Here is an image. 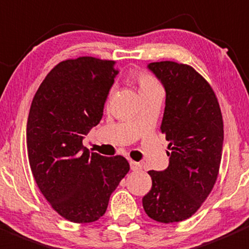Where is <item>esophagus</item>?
Segmentation results:
<instances>
[{
    "label": "esophagus",
    "instance_id": "1",
    "mask_svg": "<svg viewBox=\"0 0 249 249\" xmlns=\"http://www.w3.org/2000/svg\"><path fill=\"white\" fill-rule=\"evenodd\" d=\"M130 169H131L132 171H140V170L142 169V166H141L140 162L134 161V160H130Z\"/></svg>",
    "mask_w": 249,
    "mask_h": 249
}]
</instances>
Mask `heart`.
Returning <instances> with one entry per match:
<instances>
[{"label":"heart","instance_id":"heart-1","mask_svg":"<svg viewBox=\"0 0 249 249\" xmlns=\"http://www.w3.org/2000/svg\"><path fill=\"white\" fill-rule=\"evenodd\" d=\"M134 78H135V80H136L137 84H139L141 92L147 91V90L154 89V88L160 87L159 83L154 79V77H153L152 74L148 73V72H144V71L135 72Z\"/></svg>","mask_w":249,"mask_h":249}]
</instances>
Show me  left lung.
<instances>
[{
    "instance_id": "left-lung-1",
    "label": "left lung",
    "mask_w": 249,
    "mask_h": 249,
    "mask_svg": "<svg viewBox=\"0 0 249 249\" xmlns=\"http://www.w3.org/2000/svg\"><path fill=\"white\" fill-rule=\"evenodd\" d=\"M148 69L166 91L161 130L169 141V167L149 171L152 189L143 208L157 222H182L207 199L222 160L224 125L212 87L192 66L175 61L152 62Z\"/></svg>"
}]
</instances>
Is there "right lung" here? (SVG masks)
Masks as SVG:
<instances>
[{
  "mask_svg": "<svg viewBox=\"0 0 249 249\" xmlns=\"http://www.w3.org/2000/svg\"><path fill=\"white\" fill-rule=\"evenodd\" d=\"M115 61L80 56L59 62L39 85L26 127L30 167L39 190L65 219L91 223L130 170L122 155L106 158L83 145L96 126L118 71Z\"/></svg>",
  "mask_w": 249,
  "mask_h": 249,
  "instance_id": "1",
  "label": "right lung"
}]
</instances>
